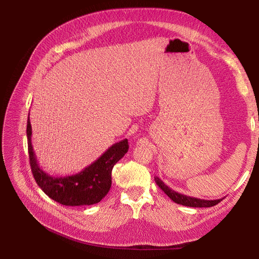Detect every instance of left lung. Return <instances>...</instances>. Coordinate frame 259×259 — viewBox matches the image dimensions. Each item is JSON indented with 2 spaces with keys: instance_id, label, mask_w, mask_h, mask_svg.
Instances as JSON below:
<instances>
[{
  "instance_id": "left-lung-1",
  "label": "left lung",
  "mask_w": 259,
  "mask_h": 259,
  "mask_svg": "<svg viewBox=\"0 0 259 259\" xmlns=\"http://www.w3.org/2000/svg\"><path fill=\"white\" fill-rule=\"evenodd\" d=\"M154 180L156 185H158L161 189L164 191L170 200H173L177 204H182L185 206H190V207H210L218 204L219 202L223 201V199H218V200H203V199H198V198H192V197H188V195L178 193L174 190H171L169 187H167L165 184H164L162 180L159 177H154Z\"/></svg>"
}]
</instances>
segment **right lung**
Masks as SVG:
<instances>
[{"label":"right lung","mask_w":259,"mask_h":259,"mask_svg":"<svg viewBox=\"0 0 259 259\" xmlns=\"http://www.w3.org/2000/svg\"><path fill=\"white\" fill-rule=\"evenodd\" d=\"M32 128L28 115L27 137L31 170L38 187L46 195L62 205L83 206L96 204L105 198L111 187V171L114 164L128 151L127 139L112 145L91 165L80 173L65 177H54L38 166L31 144Z\"/></svg>","instance_id":"right-lung-1"}]
</instances>
